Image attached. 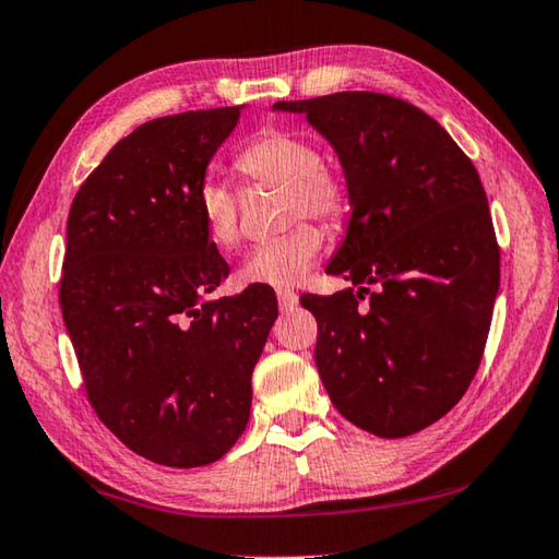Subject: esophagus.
<instances>
[{
    "instance_id": "1",
    "label": "esophagus",
    "mask_w": 559,
    "mask_h": 559,
    "mask_svg": "<svg viewBox=\"0 0 559 559\" xmlns=\"http://www.w3.org/2000/svg\"><path fill=\"white\" fill-rule=\"evenodd\" d=\"M276 296H278V306H281L283 310H290V308L298 306V293H296V290L278 288Z\"/></svg>"
}]
</instances>
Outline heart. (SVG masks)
<instances>
[{
    "instance_id": "b5f03b06",
    "label": "heart",
    "mask_w": 559,
    "mask_h": 559,
    "mask_svg": "<svg viewBox=\"0 0 559 559\" xmlns=\"http://www.w3.org/2000/svg\"><path fill=\"white\" fill-rule=\"evenodd\" d=\"M235 166L251 182L283 188V217L288 225L296 222L286 235L261 241L247 253L239 266V281L247 286H296L324 249L322 231L298 219L312 217L322 225H340L349 210L347 180L324 164L320 148L310 139L276 127L259 131L239 151ZM195 212L217 249L229 251L239 245V195L225 180L215 176L200 180Z\"/></svg>"
}]
</instances>
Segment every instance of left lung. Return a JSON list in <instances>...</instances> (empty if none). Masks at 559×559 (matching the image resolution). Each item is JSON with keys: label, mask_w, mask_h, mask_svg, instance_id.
<instances>
[{"label": "left lung", "mask_w": 559, "mask_h": 559, "mask_svg": "<svg viewBox=\"0 0 559 559\" xmlns=\"http://www.w3.org/2000/svg\"><path fill=\"white\" fill-rule=\"evenodd\" d=\"M273 107L300 111L330 141L354 207L328 273L359 290L300 298L318 320L324 391L379 438L428 428L469 389L499 293L479 174L438 121L399 97L334 93Z\"/></svg>", "instance_id": "8db88e82"}]
</instances>
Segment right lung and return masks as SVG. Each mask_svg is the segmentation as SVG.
Returning <instances> with one entry per match:
<instances>
[{"instance_id":"right-lung-1","label":"right lung","mask_w":559,"mask_h":559,"mask_svg":"<svg viewBox=\"0 0 559 559\" xmlns=\"http://www.w3.org/2000/svg\"><path fill=\"white\" fill-rule=\"evenodd\" d=\"M239 107L146 121L117 141L68 215L60 310L97 418L146 460L190 469L249 423L251 371L278 318L273 290L200 302L229 266L195 212Z\"/></svg>"}]
</instances>
